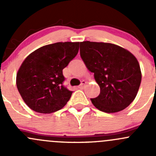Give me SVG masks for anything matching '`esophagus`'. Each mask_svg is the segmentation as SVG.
Returning <instances> with one entry per match:
<instances>
[{"mask_svg":"<svg viewBox=\"0 0 156 156\" xmlns=\"http://www.w3.org/2000/svg\"><path fill=\"white\" fill-rule=\"evenodd\" d=\"M87 84V82H86L85 81H81V84H80L79 86H78V88H79V89H83V88H84V86H85V84Z\"/></svg>","mask_w":156,"mask_h":156,"instance_id":"obj_1","label":"esophagus"}]
</instances>
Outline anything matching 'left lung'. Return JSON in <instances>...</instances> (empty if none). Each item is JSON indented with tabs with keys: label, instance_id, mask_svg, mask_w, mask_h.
Listing matches in <instances>:
<instances>
[{
	"label": "left lung",
	"instance_id": "8db88e82",
	"mask_svg": "<svg viewBox=\"0 0 156 156\" xmlns=\"http://www.w3.org/2000/svg\"><path fill=\"white\" fill-rule=\"evenodd\" d=\"M80 55L100 87L97 97L90 99L102 112L115 113L134 100L142 74L136 58L126 49L111 43L83 41Z\"/></svg>",
	"mask_w": 156,
	"mask_h": 156
}]
</instances>
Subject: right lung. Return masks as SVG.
Returning a JSON list of instances; mask_svg holds the SVG:
<instances>
[{"label":"right lung","mask_w":156,"mask_h":156,"mask_svg":"<svg viewBox=\"0 0 156 156\" xmlns=\"http://www.w3.org/2000/svg\"><path fill=\"white\" fill-rule=\"evenodd\" d=\"M79 42H57L30 53L16 74V87L26 104L39 113L63 108L72 91L62 85V69L75 57Z\"/></svg>","instance_id":"right-lung-1"}]
</instances>
